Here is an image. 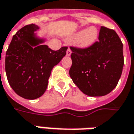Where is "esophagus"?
Segmentation results:
<instances>
[{"label": "esophagus", "instance_id": "obj_1", "mask_svg": "<svg viewBox=\"0 0 134 134\" xmlns=\"http://www.w3.org/2000/svg\"><path fill=\"white\" fill-rule=\"evenodd\" d=\"M71 49L70 48H68L67 49V55H71Z\"/></svg>", "mask_w": 134, "mask_h": 134}]
</instances>
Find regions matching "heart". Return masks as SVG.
Here are the masks:
<instances>
[{
	"mask_svg": "<svg viewBox=\"0 0 134 134\" xmlns=\"http://www.w3.org/2000/svg\"><path fill=\"white\" fill-rule=\"evenodd\" d=\"M98 30L95 27H90L88 30H81L72 37V40H79V45L81 47H89L98 39Z\"/></svg>",
	"mask_w": 134,
	"mask_h": 134,
	"instance_id": "heart-1",
	"label": "heart"
}]
</instances>
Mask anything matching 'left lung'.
Masks as SVG:
<instances>
[{
    "instance_id": "1",
    "label": "left lung",
    "mask_w": 134,
    "mask_h": 134,
    "mask_svg": "<svg viewBox=\"0 0 134 134\" xmlns=\"http://www.w3.org/2000/svg\"><path fill=\"white\" fill-rule=\"evenodd\" d=\"M70 76L81 91L90 96L107 95L116 87L124 65L123 44L117 33L101 26L99 40L86 48L70 47Z\"/></svg>"
}]
</instances>
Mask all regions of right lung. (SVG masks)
Returning <instances> with one entry per match:
<instances>
[{
	"label": "right lung",
	"mask_w": 134,
	"mask_h": 134,
	"mask_svg": "<svg viewBox=\"0 0 134 134\" xmlns=\"http://www.w3.org/2000/svg\"><path fill=\"white\" fill-rule=\"evenodd\" d=\"M38 29L26 25L13 35L6 53L5 70L9 85L18 96L35 99L44 94L53 67L65 56L67 47L53 50L41 45L44 40L35 37Z\"/></svg>",
	"instance_id": "1"
}]
</instances>
